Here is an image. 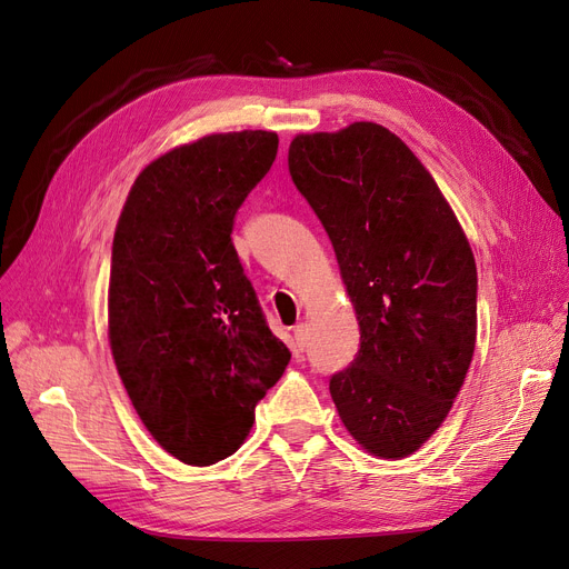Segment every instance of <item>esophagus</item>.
<instances>
[{
  "label": "esophagus",
  "instance_id": "1",
  "mask_svg": "<svg viewBox=\"0 0 569 569\" xmlns=\"http://www.w3.org/2000/svg\"><path fill=\"white\" fill-rule=\"evenodd\" d=\"M292 335H295V350L305 352V348H307V325H302V322L295 325Z\"/></svg>",
  "mask_w": 569,
  "mask_h": 569
}]
</instances>
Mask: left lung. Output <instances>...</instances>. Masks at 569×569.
<instances>
[{"label": "left lung", "mask_w": 569, "mask_h": 569, "mask_svg": "<svg viewBox=\"0 0 569 569\" xmlns=\"http://www.w3.org/2000/svg\"><path fill=\"white\" fill-rule=\"evenodd\" d=\"M288 170L332 239L360 322V350L330 395L367 452L403 459L442 425L472 360L470 244L429 170L380 124L297 136Z\"/></svg>", "instance_id": "1"}]
</instances>
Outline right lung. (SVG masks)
<instances>
[{"label": "right lung", "instance_id": "add662e5", "mask_svg": "<svg viewBox=\"0 0 569 569\" xmlns=\"http://www.w3.org/2000/svg\"><path fill=\"white\" fill-rule=\"evenodd\" d=\"M277 149L272 131L174 147L138 174L117 221L108 292L117 373L147 431L189 466L237 452L290 362L230 237Z\"/></svg>", "mask_w": 569, "mask_h": 569}]
</instances>
